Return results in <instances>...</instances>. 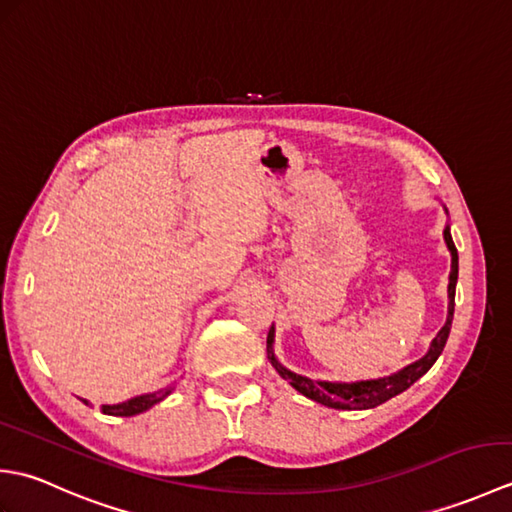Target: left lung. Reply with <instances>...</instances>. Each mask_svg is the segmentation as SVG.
I'll return each mask as SVG.
<instances>
[{"mask_svg":"<svg viewBox=\"0 0 512 512\" xmlns=\"http://www.w3.org/2000/svg\"><path fill=\"white\" fill-rule=\"evenodd\" d=\"M444 242H447L451 250V275H449V317L444 328L438 332L436 339H433L429 352L424 354L420 361L413 365L400 369L398 374L387 376V378H378V380H361V383H325V380H310L306 376H299L295 372H290L284 365H281L275 352H273V341H275V330L270 328L268 339H266V352H268V361L273 363V367L279 372V376L288 380V383L295 387L299 394L306 398L321 402L325 407L332 409H372L383 405L389 398H394L402 391L409 389L420 376H424L431 369V365L438 361V356L442 354L444 345H447L449 332H451V321H453V308H455V284H458V248H455L449 226L444 228Z\"/></svg>","mask_w":512,"mask_h":512,"instance_id":"left-lung-1","label":"left lung"}]
</instances>
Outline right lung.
Wrapping results in <instances>:
<instances>
[{
	"mask_svg": "<svg viewBox=\"0 0 512 512\" xmlns=\"http://www.w3.org/2000/svg\"><path fill=\"white\" fill-rule=\"evenodd\" d=\"M171 394V387H165L160 391H154V394H145V396H136L127 402H121V405H101V411L107 413V416H136V413H143L149 407H154L156 402H160L162 398H167ZM88 405V400H83Z\"/></svg>",
	"mask_w": 512,
	"mask_h": 512,
	"instance_id": "right-lung-1",
	"label": "right lung"
}]
</instances>
